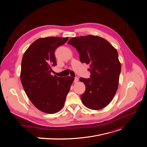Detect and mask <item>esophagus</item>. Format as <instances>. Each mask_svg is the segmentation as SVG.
I'll use <instances>...</instances> for the list:
<instances>
[{"label":"esophagus","instance_id":"obj_1","mask_svg":"<svg viewBox=\"0 0 147 147\" xmlns=\"http://www.w3.org/2000/svg\"><path fill=\"white\" fill-rule=\"evenodd\" d=\"M78 78L77 77H75V78H74V82L75 83H77V82H78Z\"/></svg>","mask_w":147,"mask_h":147}]
</instances>
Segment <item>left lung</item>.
Segmentation results:
<instances>
[{
    "label": "left lung",
    "mask_w": 147,
    "mask_h": 147,
    "mask_svg": "<svg viewBox=\"0 0 147 147\" xmlns=\"http://www.w3.org/2000/svg\"><path fill=\"white\" fill-rule=\"evenodd\" d=\"M68 43L79 53L81 62L90 65V78H80L86 91L81 96L88 109L98 110L109 105L118 87L121 66L117 50L105 39L87 35L73 37Z\"/></svg>",
    "instance_id": "1"
}]
</instances>
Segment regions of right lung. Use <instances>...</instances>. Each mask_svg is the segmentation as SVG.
I'll return each mask as SVG.
<instances>
[{
  "label": "right lung",
  "instance_id": "add662e5",
  "mask_svg": "<svg viewBox=\"0 0 147 147\" xmlns=\"http://www.w3.org/2000/svg\"><path fill=\"white\" fill-rule=\"evenodd\" d=\"M69 37H47L35 40L24 52L21 64L20 80L26 95L42 112L54 114L64 105L74 78L51 74L56 65L55 51Z\"/></svg>",
  "mask_w": 147,
  "mask_h": 147
}]
</instances>
